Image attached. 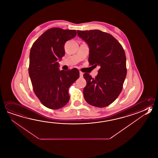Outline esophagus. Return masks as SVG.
Masks as SVG:
<instances>
[{
    "mask_svg": "<svg viewBox=\"0 0 158 158\" xmlns=\"http://www.w3.org/2000/svg\"><path fill=\"white\" fill-rule=\"evenodd\" d=\"M79 74H80V77H83V76L84 74L83 73H82V72H80V73H79Z\"/></svg>",
    "mask_w": 158,
    "mask_h": 158,
    "instance_id": "34e87169",
    "label": "esophagus"
}]
</instances>
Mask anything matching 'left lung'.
I'll list each match as a JSON object with an SVG mask.
<instances>
[{"instance_id":"obj_1","label":"left lung","mask_w":158,"mask_h":158,"mask_svg":"<svg viewBox=\"0 0 158 158\" xmlns=\"http://www.w3.org/2000/svg\"><path fill=\"white\" fill-rule=\"evenodd\" d=\"M77 32V36L88 45L90 65L100 68L95 78L88 73L83 75L86 81L84 97L93 106L106 107L116 99L122 90L127 74L125 51L109 33L98 30Z\"/></svg>"}]
</instances>
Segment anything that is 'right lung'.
Wrapping results in <instances>:
<instances>
[{
    "instance_id": "right-lung-1",
    "label": "right lung",
    "mask_w": 158,
    "mask_h": 158,
    "mask_svg": "<svg viewBox=\"0 0 158 158\" xmlns=\"http://www.w3.org/2000/svg\"><path fill=\"white\" fill-rule=\"evenodd\" d=\"M77 35L76 30L52 28L34 42L30 54L29 75L36 96L45 107L57 110L70 99L69 88L79 77L77 69L60 70L66 42Z\"/></svg>"
}]
</instances>
